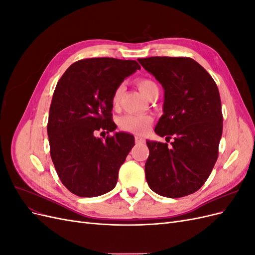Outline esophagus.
<instances>
[{
	"instance_id": "1",
	"label": "esophagus",
	"mask_w": 255,
	"mask_h": 255,
	"mask_svg": "<svg viewBox=\"0 0 255 255\" xmlns=\"http://www.w3.org/2000/svg\"><path fill=\"white\" fill-rule=\"evenodd\" d=\"M135 141H136V143H142L144 141V139H143L141 136H136L135 137Z\"/></svg>"
}]
</instances>
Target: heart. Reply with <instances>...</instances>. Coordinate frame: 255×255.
<instances>
[{"instance_id": "1", "label": "heart", "mask_w": 255, "mask_h": 255, "mask_svg": "<svg viewBox=\"0 0 255 255\" xmlns=\"http://www.w3.org/2000/svg\"><path fill=\"white\" fill-rule=\"evenodd\" d=\"M137 87L140 90L141 94L149 99L153 95H158V86L156 83L150 80V79H138L137 82ZM123 91H125V87L123 85H119V86L116 88L112 102L114 106H118L119 102L121 100ZM152 117L148 115H132L128 114L122 116L119 119V127L121 129L127 130L129 133H135V134H143L148 130L152 125Z\"/></svg>"}]
</instances>
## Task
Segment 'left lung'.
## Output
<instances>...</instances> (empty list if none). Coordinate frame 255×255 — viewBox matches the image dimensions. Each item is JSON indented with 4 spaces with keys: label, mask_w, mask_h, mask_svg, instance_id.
<instances>
[{
    "label": "left lung",
    "mask_w": 255,
    "mask_h": 255,
    "mask_svg": "<svg viewBox=\"0 0 255 255\" xmlns=\"http://www.w3.org/2000/svg\"><path fill=\"white\" fill-rule=\"evenodd\" d=\"M138 61L164 88V114L155 133L166 139L173 136L169 148L167 143L146 140V182L163 197L194 194L218 157L223 118L217 85L192 58L155 56Z\"/></svg>",
    "instance_id": "1"
}]
</instances>
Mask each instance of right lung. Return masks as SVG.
Here are the masks:
<instances>
[{
	"label": "right lung",
	"instance_id": "1",
	"mask_svg": "<svg viewBox=\"0 0 255 255\" xmlns=\"http://www.w3.org/2000/svg\"><path fill=\"white\" fill-rule=\"evenodd\" d=\"M140 66L136 60L87 58L69 67L50 106V153L59 179L72 194L98 197L115 188L134 136L116 132L105 141L96 134L114 132L113 95ZM103 133V132H102Z\"/></svg>",
	"mask_w": 255,
	"mask_h": 255
}]
</instances>
